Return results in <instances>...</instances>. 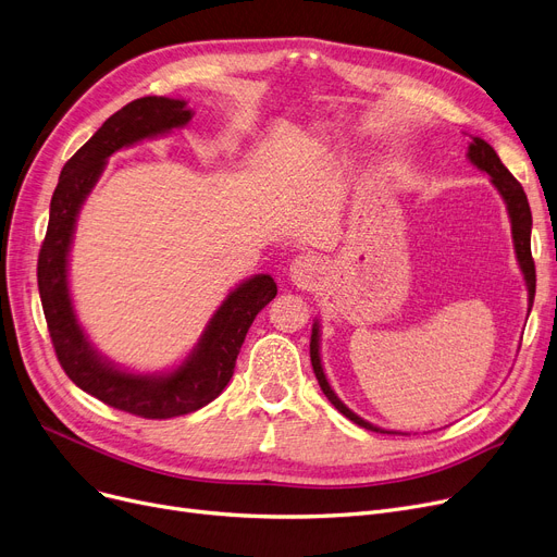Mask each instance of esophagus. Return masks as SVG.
I'll return each mask as SVG.
<instances>
[{"label":"esophagus","mask_w":557,"mask_h":557,"mask_svg":"<svg viewBox=\"0 0 557 557\" xmlns=\"http://www.w3.org/2000/svg\"><path fill=\"white\" fill-rule=\"evenodd\" d=\"M323 273V263L317 255H298L292 261V269H288V277L300 288H311L317 286Z\"/></svg>","instance_id":"1"}]
</instances>
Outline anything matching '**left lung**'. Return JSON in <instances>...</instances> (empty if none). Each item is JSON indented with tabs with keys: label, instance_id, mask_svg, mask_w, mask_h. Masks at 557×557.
<instances>
[{
	"label": "left lung",
	"instance_id": "left-lung-1",
	"mask_svg": "<svg viewBox=\"0 0 557 557\" xmlns=\"http://www.w3.org/2000/svg\"><path fill=\"white\" fill-rule=\"evenodd\" d=\"M469 161L480 168L482 173H487L492 177V184L496 186V190L500 193V198L507 207V215H510V223H512V240H515V252H517V261H519V269L523 273V280H525V286H528V302L530 307H533V298H535V261H533V252H530V230H533V213H530V205H528V198L525 193L521 188V184L512 177V173L507 171V168L503 165V161L498 159L496 150L492 148V145L487 140H482L478 136L471 138L469 143V152H467ZM309 357H311V367H313V373H317V380L321 384L323 394L327 396V400L342 412L346 419H350L352 423L367 428V430H373V432H386V434H398L394 430H384V428H377L369 421H364L361 417H357L352 409H348L342 398H338L332 386L325 377V371H323V364H321V325L319 321H313L311 325V342H309Z\"/></svg>",
	"mask_w": 557,
	"mask_h": 557
}]
</instances>
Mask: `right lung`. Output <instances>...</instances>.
Segmentation results:
<instances>
[{
  "instance_id": "1",
  "label": "right lung",
  "mask_w": 557,
  "mask_h": 557,
  "mask_svg": "<svg viewBox=\"0 0 557 557\" xmlns=\"http://www.w3.org/2000/svg\"><path fill=\"white\" fill-rule=\"evenodd\" d=\"M184 100L140 98L115 111L63 165L50 205V223L38 255V292L47 330L65 375L109 407L143 419L190 414L219 398L234 375L236 357L257 313L277 296L271 275H252L227 294L213 311L196 348L173 371L132 373L92 348L84 334L67 284V257L77 215L107 159L132 145L165 136L190 123Z\"/></svg>"
}]
</instances>
